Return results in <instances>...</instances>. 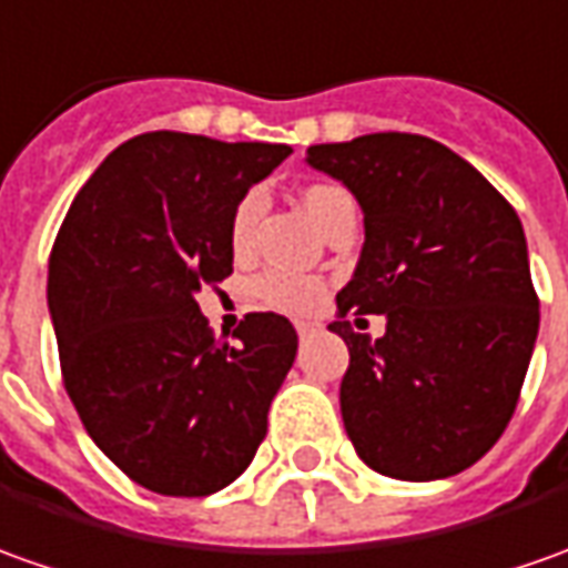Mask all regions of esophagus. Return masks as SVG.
<instances>
[{"label": "esophagus", "instance_id": "esophagus-1", "mask_svg": "<svg viewBox=\"0 0 568 568\" xmlns=\"http://www.w3.org/2000/svg\"><path fill=\"white\" fill-rule=\"evenodd\" d=\"M295 329H298V335H301V338H304V335H311V333H314V323H298V326H295Z\"/></svg>", "mask_w": 568, "mask_h": 568}]
</instances>
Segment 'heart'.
<instances>
[{
  "label": "heart",
  "mask_w": 568,
  "mask_h": 568,
  "mask_svg": "<svg viewBox=\"0 0 568 568\" xmlns=\"http://www.w3.org/2000/svg\"><path fill=\"white\" fill-rule=\"evenodd\" d=\"M342 199H348V192L338 186H307L304 195H301V202L307 207V214L314 217L316 226H323V220L329 217V211ZM254 217H257V199L245 195L242 202L235 204L233 220H230V245H233L235 254H242L248 248ZM323 295H326V285L320 283V280L301 276V273H288V270H267V273H261L252 283V298L261 307L288 316L314 314L316 307L323 304Z\"/></svg>",
  "instance_id": "b5f03b06"
}]
</instances>
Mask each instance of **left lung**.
<instances>
[{
    "instance_id": "8db88e82",
    "label": "left lung",
    "mask_w": 568,
    "mask_h": 568,
    "mask_svg": "<svg viewBox=\"0 0 568 568\" xmlns=\"http://www.w3.org/2000/svg\"><path fill=\"white\" fill-rule=\"evenodd\" d=\"M364 211V248L335 295L351 354L342 419L382 476L432 481L481 460L510 423L538 338L523 223L460 154L414 133L307 149ZM348 313L386 314V335Z\"/></svg>"
}]
</instances>
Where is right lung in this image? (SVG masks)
Listing matches in <instances>:
<instances>
[{
  "label": "right lung",
  "mask_w": 568,
  "mask_h": 568,
  "mask_svg": "<svg viewBox=\"0 0 568 568\" xmlns=\"http://www.w3.org/2000/svg\"><path fill=\"white\" fill-rule=\"evenodd\" d=\"M292 154L273 142L142 133L77 192L49 257L61 376L108 460L154 495L204 497L254 460L298 333L248 314L217 342L195 292L233 273L230 220Z\"/></svg>",
  "instance_id": "right-lung-1"
}]
</instances>
